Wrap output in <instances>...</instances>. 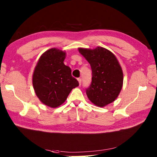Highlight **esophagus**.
<instances>
[{"label": "esophagus", "mask_w": 157, "mask_h": 157, "mask_svg": "<svg viewBox=\"0 0 157 157\" xmlns=\"http://www.w3.org/2000/svg\"><path fill=\"white\" fill-rule=\"evenodd\" d=\"M78 81L79 82V85L81 86V84H82V79L81 78H78Z\"/></svg>", "instance_id": "obj_1"}]
</instances>
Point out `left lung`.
<instances>
[{
    "mask_svg": "<svg viewBox=\"0 0 157 157\" xmlns=\"http://www.w3.org/2000/svg\"><path fill=\"white\" fill-rule=\"evenodd\" d=\"M78 51L92 69V82L86 89L88 99L100 107L114 102L121 90L123 82L121 67L115 55L100 46L94 49L79 48Z\"/></svg>",
    "mask_w": 157,
    "mask_h": 157,
    "instance_id": "1",
    "label": "left lung"
}]
</instances>
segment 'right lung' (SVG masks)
Instances as JSON below:
<instances>
[{"mask_svg":"<svg viewBox=\"0 0 157 157\" xmlns=\"http://www.w3.org/2000/svg\"><path fill=\"white\" fill-rule=\"evenodd\" d=\"M66 52L56 48L44 52L35 67L32 84L36 96L43 104L56 108L64 102L79 83L63 61Z\"/></svg>","mask_w":157,"mask_h":157,"instance_id":"1","label":"right lung"}]
</instances>
